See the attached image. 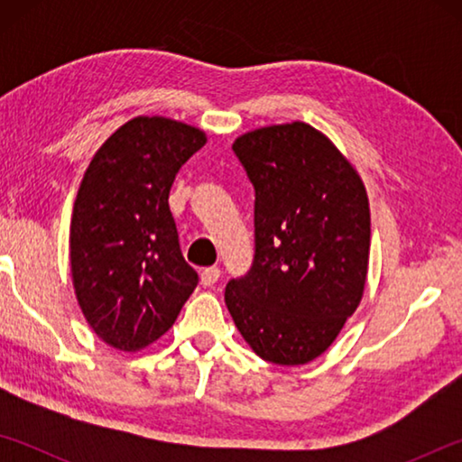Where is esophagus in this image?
Returning a JSON list of instances; mask_svg holds the SVG:
<instances>
[{
  "instance_id": "obj_1",
  "label": "esophagus",
  "mask_w": 462,
  "mask_h": 462,
  "mask_svg": "<svg viewBox=\"0 0 462 462\" xmlns=\"http://www.w3.org/2000/svg\"><path fill=\"white\" fill-rule=\"evenodd\" d=\"M217 279H220V269L217 267H208L201 271V285L203 287H214L217 283Z\"/></svg>"
}]
</instances>
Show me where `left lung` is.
<instances>
[{"instance_id":"8db88e82","label":"left lung","mask_w":462,"mask_h":462,"mask_svg":"<svg viewBox=\"0 0 462 462\" xmlns=\"http://www.w3.org/2000/svg\"><path fill=\"white\" fill-rule=\"evenodd\" d=\"M234 152L254 185V263L226 306L250 348L275 365L324 355L363 300L369 195L358 171L306 122L250 130Z\"/></svg>"}]
</instances>
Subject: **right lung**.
I'll return each instance as SVG.
<instances>
[{
	"label": "right lung",
	"mask_w": 462,
	"mask_h": 462,
	"mask_svg": "<svg viewBox=\"0 0 462 462\" xmlns=\"http://www.w3.org/2000/svg\"><path fill=\"white\" fill-rule=\"evenodd\" d=\"M206 132L136 116L93 154L77 191L69 261L77 303L99 340L138 353L169 332L198 287L185 263L169 191Z\"/></svg>",
	"instance_id": "obj_1"
}]
</instances>
